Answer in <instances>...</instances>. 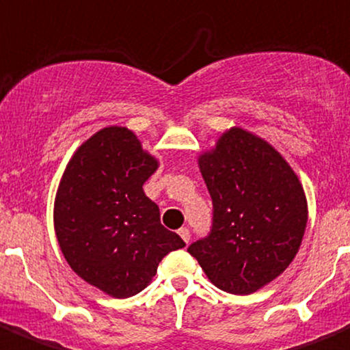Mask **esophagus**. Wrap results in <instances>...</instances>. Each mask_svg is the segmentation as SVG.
<instances>
[{"mask_svg": "<svg viewBox=\"0 0 350 350\" xmlns=\"http://www.w3.org/2000/svg\"><path fill=\"white\" fill-rule=\"evenodd\" d=\"M178 234L183 237V241H185L186 244L189 243V237H191V236H189V229H188V227H181V229L178 230Z\"/></svg>", "mask_w": 350, "mask_h": 350, "instance_id": "1", "label": "esophagus"}]
</instances>
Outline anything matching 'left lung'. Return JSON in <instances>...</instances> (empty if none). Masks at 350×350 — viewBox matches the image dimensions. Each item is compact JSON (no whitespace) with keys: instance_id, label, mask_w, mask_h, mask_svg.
<instances>
[{"instance_id":"left-lung-1","label":"left lung","mask_w":350,"mask_h":350,"mask_svg":"<svg viewBox=\"0 0 350 350\" xmlns=\"http://www.w3.org/2000/svg\"><path fill=\"white\" fill-rule=\"evenodd\" d=\"M213 203L212 230L188 247L210 282L256 293L293 263L308 224L303 185L263 138L239 126L198 157Z\"/></svg>"}]
</instances>
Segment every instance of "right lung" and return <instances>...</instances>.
I'll list each match as a JSON object with an SVG mask.
<instances>
[{"instance_id":"add662e5","label":"right lung","mask_w":350,"mask_h":350,"mask_svg":"<svg viewBox=\"0 0 350 350\" xmlns=\"http://www.w3.org/2000/svg\"><path fill=\"white\" fill-rule=\"evenodd\" d=\"M157 167L133 131L107 126L77 148L61 176L54 198L61 253L80 279L111 297L144 291L162 258L186 246L144 191Z\"/></svg>"}]
</instances>
